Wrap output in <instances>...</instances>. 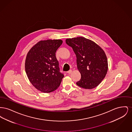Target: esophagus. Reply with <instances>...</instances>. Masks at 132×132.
Listing matches in <instances>:
<instances>
[{
  "label": "esophagus",
  "mask_w": 132,
  "mask_h": 132,
  "mask_svg": "<svg viewBox=\"0 0 132 132\" xmlns=\"http://www.w3.org/2000/svg\"><path fill=\"white\" fill-rule=\"evenodd\" d=\"M72 70H69V71L67 72V73H68L69 74H70L72 73Z\"/></svg>",
  "instance_id": "esophagus-1"
}]
</instances>
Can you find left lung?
Segmentation results:
<instances>
[{"instance_id":"obj_1","label":"left lung","mask_w":132,"mask_h":132,"mask_svg":"<svg viewBox=\"0 0 132 132\" xmlns=\"http://www.w3.org/2000/svg\"><path fill=\"white\" fill-rule=\"evenodd\" d=\"M77 57V68L81 79L76 84L85 89L97 87L103 80L108 70L105 53L94 42L83 37L66 39Z\"/></svg>"}]
</instances>
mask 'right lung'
Masks as SVG:
<instances>
[{
    "label": "right lung",
    "mask_w": 132,
    "mask_h": 132,
    "mask_svg": "<svg viewBox=\"0 0 132 132\" xmlns=\"http://www.w3.org/2000/svg\"><path fill=\"white\" fill-rule=\"evenodd\" d=\"M62 43L60 39L40 41L27 54L26 73L31 84L42 92L48 93L56 90L64 77L55 55Z\"/></svg>",
    "instance_id": "add662e5"
}]
</instances>
